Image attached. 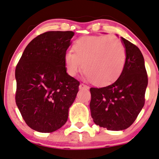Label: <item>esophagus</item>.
<instances>
[{
	"instance_id": "1",
	"label": "esophagus",
	"mask_w": 159,
	"mask_h": 159,
	"mask_svg": "<svg viewBox=\"0 0 159 159\" xmlns=\"http://www.w3.org/2000/svg\"><path fill=\"white\" fill-rule=\"evenodd\" d=\"M79 89H89V87H88V86L86 85H85V84H80V86H79Z\"/></svg>"
}]
</instances>
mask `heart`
I'll return each instance as SVG.
<instances>
[{
  "label": "heart",
  "instance_id": "heart-1",
  "mask_svg": "<svg viewBox=\"0 0 159 159\" xmlns=\"http://www.w3.org/2000/svg\"><path fill=\"white\" fill-rule=\"evenodd\" d=\"M73 51L64 57L66 71L72 77L81 71L83 65L86 79L105 85L119 77L124 68L125 50L113 35L81 37L73 44Z\"/></svg>",
  "mask_w": 159,
  "mask_h": 159
}]
</instances>
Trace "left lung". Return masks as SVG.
Here are the masks:
<instances>
[{
  "instance_id": "1",
  "label": "left lung",
  "mask_w": 159,
  "mask_h": 159,
  "mask_svg": "<svg viewBox=\"0 0 159 159\" xmlns=\"http://www.w3.org/2000/svg\"><path fill=\"white\" fill-rule=\"evenodd\" d=\"M125 62L117 80L105 87L90 89L91 116L97 125L109 130L130 127L144 105L148 75L142 52L121 37Z\"/></svg>"
}]
</instances>
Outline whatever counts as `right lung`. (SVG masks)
<instances>
[{"instance_id":"obj_1","label":"right lung","mask_w":159,"mask_h":159,"mask_svg":"<svg viewBox=\"0 0 159 159\" xmlns=\"http://www.w3.org/2000/svg\"><path fill=\"white\" fill-rule=\"evenodd\" d=\"M73 31H48L26 46L15 70V100L31 129L51 133L67 122L80 83L64 61Z\"/></svg>"}]
</instances>
